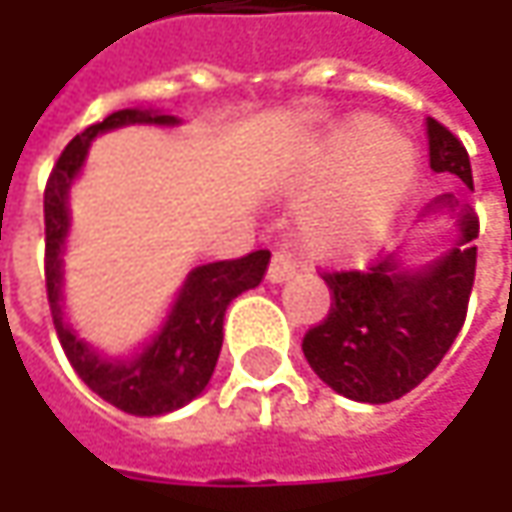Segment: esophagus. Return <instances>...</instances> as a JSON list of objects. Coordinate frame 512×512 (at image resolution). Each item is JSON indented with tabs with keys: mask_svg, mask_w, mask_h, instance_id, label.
Instances as JSON below:
<instances>
[{
	"mask_svg": "<svg viewBox=\"0 0 512 512\" xmlns=\"http://www.w3.org/2000/svg\"><path fill=\"white\" fill-rule=\"evenodd\" d=\"M293 270H296V265H293V259H290L287 253H273L270 267H267V279H270L273 285H276V282H285V279L293 276Z\"/></svg>",
	"mask_w": 512,
	"mask_h": 512,
	"instance_id": "esophagus-1",
	"label": "esophagus"
}]
</instances>
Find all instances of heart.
Returning a JSON list of instances; mask_svg holds the SVG:
<instances>
[{"instance_id": "1", "label": "heart", "mask_w": 512, "mask_h": 512, "mask_svg": "<svg viewBox=\"0 0 512 512\" xmlns=\"http://www.w3.org/2000/svg\"><path fill=\"white\" fill-rule=\"evenodd\" d=\"M416 150L402 136L384 133L373 116H356L327 139L319 176L347 174L302 216V239L325 256H356L393 222L416 179Z\"/></svg>"}]
</instances>
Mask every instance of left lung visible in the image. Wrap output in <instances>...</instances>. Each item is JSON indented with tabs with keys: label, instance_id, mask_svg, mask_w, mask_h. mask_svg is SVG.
I'll return each instance as SVG.
<instances>
[{
	"label": "left lung",
	"instance_id": "8db88e82",
	"mask_svg": "<svg viewBox=\"0 0 512 512\" xmlns=\"http://www.w3.org/2000/svg\"><path fill=\"white\" fill-rule=\"evenodd\" d=\"M430 168L453 173L473 190L470 156L444 128L427 119ZM442 205L456 207L447 196ZM459 245L416 273L396 270L384 256L364 270H325L330 310L302 339L316 376L353 402L384 404L402 399L442 362L467 316L476 279L479 216L470 205L459 213Z\"/></svg>",
	"mask_w": 512,
	"mask_h": 512
}]
</instances>
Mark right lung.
Instances as JSON below:
<instances>
[{"mask_svg": "<svg viewBox=\"0 0 512 512\" xmlns=\"http://www.w3.org/2000/svg\"><path fill=\"white\" fill-rule=\"evenodd\" d=\"M133 122L170 125L173 116H156L148 110H116L105 122L90 125L85 133L70 139L59 153L45 185V287L56 336L68 356L70 367L96 396L130 416H162L193 402L210 382L222 350V325L227 305L265 279L270 250H253L239 259H225L196 267L173 305L168 325L139 353L133 362H105L88 344L79 342L65 322L59 307L62 290V242L68 233V187L88 156L90 139L110 128Z\"/></svg>", "mask_w": 512, "mask_h": 512, "instance_id": "1", "label": "right lung"}]
</instances>
